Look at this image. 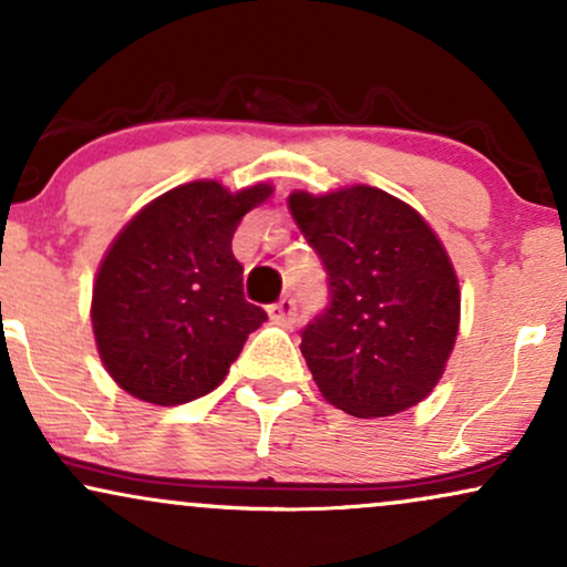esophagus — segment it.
<instances>
[{"instance_id":"obj_1","label":"esophagus","mask_w":567,"mask_h":567,"mask_svg":"<svg viewBox=\"0 0 567 567\" xmlns=\"http://www.w3.org/2000/svg\"><path fill=\"white\" fill-rule=\"evenodd\" d=\"M296 311H298V303L292 301V298H279L277 303L269 306V317L282 327H290L296 322Z\"/></svg>"}]
</instances>
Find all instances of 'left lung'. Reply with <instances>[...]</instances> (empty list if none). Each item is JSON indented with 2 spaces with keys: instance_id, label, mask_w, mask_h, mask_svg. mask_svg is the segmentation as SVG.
<instances>
[{
  "instance_id": "left-lung-1",
  "label": "left lung",
  "mask_w": 567,
  "mask_h": 567,
  "mask_svg": "<svg viewBox=\"0 0 567 567\" xmlns=\"http://www.w3.org/2000/svg\"><path fill=\"white\" fill-rule=\"evenodd\" d=\"M288 203L330 290L301 330L319 393L353 417L414 406L439 383L460 330V285L441 240L417 210L364 184Z\"/></svg>"
}]
</instances>
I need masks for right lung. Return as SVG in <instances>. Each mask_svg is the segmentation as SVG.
Masks as SVG:
<instances>
[{"instance_id": "add662e5", "label": "right lung", "mask_w": 567, "mask_h": 567, "mask_svg": "<svg viewBox=\"0 0 567 567\" xmlns=\"http://www.w3.org/2000/svg\"><path fill=\"white\" fill-rule=\"evenodd\" d=\"M269 195V184L231 195L218 182H189L115 237L94 282L92 327L102 364L126 393L176 406L227 378L266 322L261 306L245 301L231 237Z\"/></svg>"}]
</instances>
